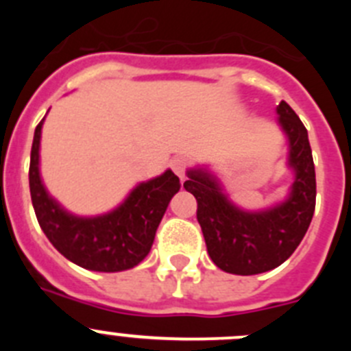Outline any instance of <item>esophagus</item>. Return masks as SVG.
<instances>
[{
  "instance_id": "34e87169",
  "label": "esophagus",
  "mask_w": 351,
  "mask_h": 351,
  "mask_svg": "<svg viewBox=\"0 0 351 351\" xmlns=\"http://www.w3.org/2000/svg\"><path fill=\"white\" fill-rule=\"evenodd\" d=\"M170 167L176 173H178L179 178L184 179L186 176V158L184 156H176L172 161H170Z\"/></svg>"
}]
</instances>
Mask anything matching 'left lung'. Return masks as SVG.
I'll use <instances>...</instances> for the list:
<instances>
[{"label": "left lung", "mask_w": 351, "mask_h": 351, "mask_svg": "<svg viewBox=\"0 0 351 351\" xmlns=\"http://www.w3.org/2000/svg\"><path fill=\"white\" fill-rule=\"evenodd\" d=\"M276 112L288 141L287 167L293 172L283 202L260 210L241 209L207 167L188 170L184 190L197 198L207 253L230 274H260L281 265L297 250L315 213L316 179L308 130L287 101Z\"/></svg>", "instance_id": "1"}]
</instances>
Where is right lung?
<instances>
[{
  "instance_id": "1",
  "label": "right lung",
  "mask_w": 351,
  "mask_h": 351,
  "mask_svg": "<svg viewBox=\"0 0 351 351\" xmlns=\"http://www.w3.org/2000/svg\"><path fill=\"white\" fill-rule=\"evenodd\" d=\"M45 119V117H43ZM35 130L29 161V191L43 234L64 258L96 272H121L147 256L156 228L181 182L172 170L141 182L116 207L98 216H77L49 195L40 176V138Z\"/></svg>"
}]
</instances>
